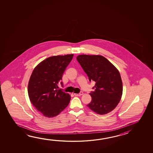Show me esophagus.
<instances>
[{
    "instance_id": "esophagus-1",
    "label": "esophagus",
    "mask_w": 153,
    "mask_h": 153,
    "mask_svg": "<svg viewBox=\"0 0 153 153\" xmlns=\"http://www.w3.org/2000/svg\"><path fill=\"white\" fill-rule=\"evenodd\" d=\"M83 94V92H80L79 93H74V95H75V96H81V95H82Z\"/></svg>"
}]
</instances>
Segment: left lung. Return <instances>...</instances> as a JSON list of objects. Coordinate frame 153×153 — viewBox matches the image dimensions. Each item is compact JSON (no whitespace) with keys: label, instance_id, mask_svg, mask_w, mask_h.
I'll list each match as a JSON object with an SVG mask.
<instances>
[{"label":"left lung","instance_id":"obj_1","mask_svg":"<svg viewBox=\"0 0 153 153\" xmlns=\"http://www.w3.org/2000/svg\"><path fill=\"white\" fill-rule=\"evenodd\" d=\"M90 81L95 82L94 91L90 93L92 100L87 105L93 111L105 115L114 110L123 93V83L117 69L100 55L82 54L77 56Z\"/></svg>","mask_w":153,"mask_h":153}]
</instances>
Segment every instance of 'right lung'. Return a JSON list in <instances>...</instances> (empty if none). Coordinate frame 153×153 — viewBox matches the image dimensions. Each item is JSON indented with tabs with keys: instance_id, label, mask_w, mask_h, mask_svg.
<instances>
[{
	"instance_id": "right-lung-1",
	"label": "right lung",
	"mask_w": 153,
	"mask_h": 153,
	"mask_svg": "<svg viewBox=\"0 0 153 153\" xmlns=\"http://www.w3.org/2000/svg\"><path fill=\"white\" fill-rule=\"evenodd\" d=\"M73 56V54L51 56L33 70L28 83V95L33 105L46 117L58 115L70 102V95L58 89V84Z\"/></svg>"
}]
</instances>
